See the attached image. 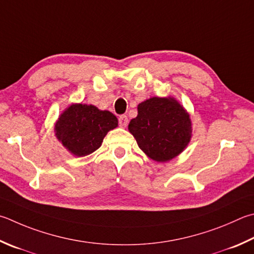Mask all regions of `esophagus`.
<instances>
[{"mask_svg":"<svg viewBox=\"0 0 254 254\" xmlns=\"http://www.w3.org/2000/svg\"><path fill=\"white\" fill-rule=\"evenodd\" d=\"M128 123V120L127 115H121V117L119 118V124L121 127H126Z\"/></svg>","mask_w":254,"mask_h":254,"instance_id":"esophagus-1","label":"esophagus"}]
</instances>
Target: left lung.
Wrapping results in <instances>:
<instances>
[{"label": "left lung", "mask_w": 254, "mask_h": 254, "mask_svg": "<svg viewBox=\"0 0 254 254\" xmlns=\"http://www.w3.org/2000/svg\"><path fill=\"white\" fill-rule=\"evenodd\" d=\"M128 131L140 149L156 162H167L178 156L192 136L190 115L170 96H153L141 102Z\"/></svg>", "instance_id": "left-lung-1"}]
</instances>
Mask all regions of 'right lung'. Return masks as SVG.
<instances>
[{
    "label": "right lung",
    "mask_w": 254,
    "mask_h": 254,
    "mask_svg": "<svg viewBox=\"0 0 254 254\" xmlns=\"http://www.w3.org/2000/svg\"><path fill=\"white\" fill-rule=\"evenodd\" d=\"M118 127V119L110 111L94 105L72 104L55 123V135L63 146L76 156H85L98 150L110 130Z\"/></svg>",
    "instance_id": "add662e5"
}]
</instances>
